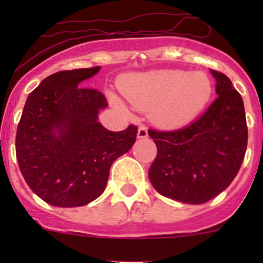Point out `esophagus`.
I'll use <instances>...</instances> for the list:
<instances>
[{"mask_svg": "<svg viewBox=\"0 0 263 263\" xmlns=\"http://www.w3.org/2000/svg\"><path fill=\"white\" fill-rule=\"evenodd\" d=\"M137 136H138V138H147V127H146L145 125H141V126L138 127V134H137Z\"/></svg>", "mask_w": 263, "mask_h": 263, "instance_id": "esophagus-1", "label": "esophagus"}]
</instances>
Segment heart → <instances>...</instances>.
Masks as SVG:
<instances>
[{
  "label": "heart",
  "instance_id": "b5f03b06",
  "mask_svg": "<svg viewBox=\"0 0 263 263\" xmlns=\"http://www.w3.org/2000/svg\"><path fill=\"white\" fill-rule=\"evenodd\" d=\"M122 92L136 109H153L158 124L176 127L188 124L205 108L213 84L204 72L163 69L126 79Z\"/></svg>",
  "mask_w": 263,
  "mask_h": 263
}]
</instances>
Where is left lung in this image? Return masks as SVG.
<instances>
[{"label": "left lung", "instance_id": "8db88e82", "mask_svg": "<svg viewBox=\"0 0 263 263\" xmlns=\"http://www.w3.org/2000/svg\"><path fill=\"white\" fill-rule=\"evenodd\" d=\"M216 79V100L199 118L176 130L148 129L157 158L148 179L160 195L187 204H203L217 196L238 174L248 125L241 95L222 72Z\"/></svg>", "mask_w": 263, "mask_h": 263}]
</instances>
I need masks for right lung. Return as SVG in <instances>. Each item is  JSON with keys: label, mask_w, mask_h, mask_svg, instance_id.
Masks as SVG:
<instances>
[{"label": "right lung", "mask_w": 263, "mask_h": 263, "mask_svg": "<svg viewBox=\"0 0 263 263\" xmlns=\"http://www.w3.org/2000/svg\"><path fill=\"white\" fill-rule=\"evenodd\" d=\"M101 67L52 73L29 95L15 153L27 185L53 206H81L103 194L111 163L136 142L138 127L110 132L97 121L103 92L81 87Z\"/></svg>", "instance_id": "obj_1"}]
</instances>
